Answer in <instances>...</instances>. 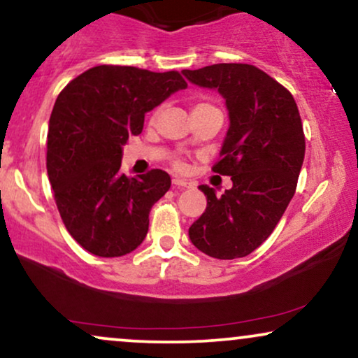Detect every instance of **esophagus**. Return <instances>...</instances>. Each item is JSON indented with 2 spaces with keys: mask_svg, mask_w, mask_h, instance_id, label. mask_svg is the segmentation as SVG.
<instances>
[{
  "mask_svg": "<svg viewBox=\"0 0 358 358\" xmlns=\"http://www.w3.org/2000/svg\"><path fill=\"white\" fill-rule=\"evenodd\" d=\"M173 185L176 188H192L193 183L188 182V180H183V178H178V176H175L173 178Z\"/></svg>",
  "mask_w": 358,
  "mask_h": 358,
  "instance_id": "esophagus-1",
  "label": "esophagus"
}]
</instances>
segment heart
Here are the masks:
<instances>
[{
	"label": "heart",
	"mask_w": 358,
	"mask_h": 358,
	"mask_svg": "<svg viewBox=\"0 0 358 358\" xmlns=\"http://www.w3.org/2000/svg\"><path fill=\"white\" fill-rule=\"evenodd\" d=\"M198 106H210V105H208V103H196V105L193 106V108H198Z\"/></svg>",
	"instance_id": "obj_1"
}]
</instances>
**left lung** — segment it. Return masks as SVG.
Segmentation results:
<instances>
[{"instance_id":"obj_1","label":"left lung","mask_w":358,"mask_h":358,"mask_svg":"<svg viewBox=\"0 0 358 358\" xmlns=\"http://www.w3.org/2000/svg\"><path fill=\"white\" fill-rule=\"evenodd\" d=\"M182 73L225 98L230 127L213 171L234 182L222 196L208 185L198 187L206 208L188 235L208 257H247L272 235L295 195L305 157L299 108L287 88L252 64L218 63Z\"/></svg>"}]
</instances>
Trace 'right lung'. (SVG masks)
I'll list each match as a JSON object with an SVG mask.
<instances>
[{"label":"right lung","mask_w":358,"mask_h":358,"mask_svg":"<svg viewBox=\"0 0 358 358\" xmlns=\"http://www.w3.org/2000/svg\"><path fill=\"white\" fill-rule=\"evenodd\" d=\"M185 88L178 71L101 64L56 98L46 170L64 227L93 255L123 257L145 240L150 210L171 180L163 170L122 173L123 145L143 130L145 113Z\"/></svg>","instance_id":"add662e5"}]
</instances>
